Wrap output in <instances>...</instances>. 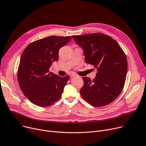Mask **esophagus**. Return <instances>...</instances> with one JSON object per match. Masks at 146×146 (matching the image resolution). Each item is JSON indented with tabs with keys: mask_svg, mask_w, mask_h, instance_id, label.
I'll list each match as a JSON object with an SVG mask.
<instances>
[{
	"mask_svg": "<svg viewBox=\"0 0 146 146\" xmlns=\"http://www.w3.org/2000/svg\"><path fill=\"white\" fill-rule=\"evenodd\" d=\"M70 76L71 77H72V76H76V75L75 74H70Z\"/></svg>",
	"mask_w": 146,
	"mask_h": 146,
	"instance_id": "esophagus-1",
	"label": "esophagus"
}]
</instances>
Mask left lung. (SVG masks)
I'll list each match as a JSON object with an SVG mask.
<instances>
[{
  "mask_svg": "<svg viewBox=\"0 0 146 146\" xmlns=\"http://www.w3.org/2000/svg\"><path fill=\"white\" fill-rule=\"evenodd\" d=\"M84 51L86 64L97 68L93 80L83 77L80 91L83 99L95 107L109 105L120 94L127 72L126 56L119 44L102 33L72 36Z\"/></svg>",
  "mask_w": 146,
  "mask_h": 146,
  "instance_id": "left-lung-1",
  "label": "left lung"
}]
</instances>
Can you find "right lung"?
<instances>
[{
  "mask_svg": "<svg viewBox=\"0 0 146 146\" xmlns=\"http://www.w3.org/2000/svg\"><path fill=\"white\" fill-rule=\"evenodd\" d=\"M72 37L50 36L30 44L21 56L17 80L22 92L33 104L49 106L61 98L70 76L64 77L49 72L57 61L60 48Z\"/></svg>",
  "mask_w": 146,
  "mask_h": 146,
  "instance_id": "1",
  "label": "right lung"
}]
</instances>
